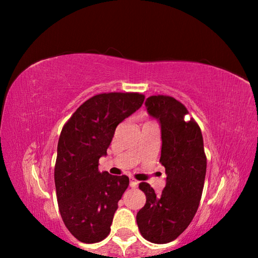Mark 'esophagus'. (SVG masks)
<instances>
[{
    "instance_id": "esophagus-1",
    "label": "esophagus",
    "mask_w": 258,
    "mask_h": 258,
    "mask_svg": "<svg viewBox=\"0 0 258 258\" xmlns=\"http://www.w3.org/2000/svg\"><path fill=\"white\" fill-rule=\"evenodd\" d=\"M138 184H139V182L135 180V178H133V177H131V180H130V185L132 186V187H137L138 186Z\"/></svg>"
}]
</instances>
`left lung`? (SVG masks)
<instances>
[{"instance_id":"8db88e82","label":"left lung","mask_w":258,"mask_h":258,"mask_svg":"<svg viewBox=\"0 0 258 258\" xmlns=\"http://www.w3.org/2000/svg\"><path fill=\"white\" fill-rule=\"evenodd\" d=\"M146 107L161 126L160 163L166 186L160 195L147 182L139 184L147 202L137 215L140 232L154 243H167L184 231L197 213L202 199L207 158L199 125L183 103L169 95H151Z\"/></svg>"}]
</instances>
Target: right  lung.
<instances>
[{
  "label": "right lung",
  "instance_id": "obj_1",
  "mask_svg": "<svg viewBox=\"0 0 258 258\" xmlns=\"http://www.w3.org/2000/svg\"><path fill=\"white\" fill-rule=\"evenodd\" d=\"M143 101L145 95L135 92L93 95L61 131L54 166L56 199L64 225L82 242H99L110 232L130 180L100 172L99 159L107 154L117 125Z\"/></svg>",
  "mask_w": 258,
  "mask_h": 258
}]
</instances>
